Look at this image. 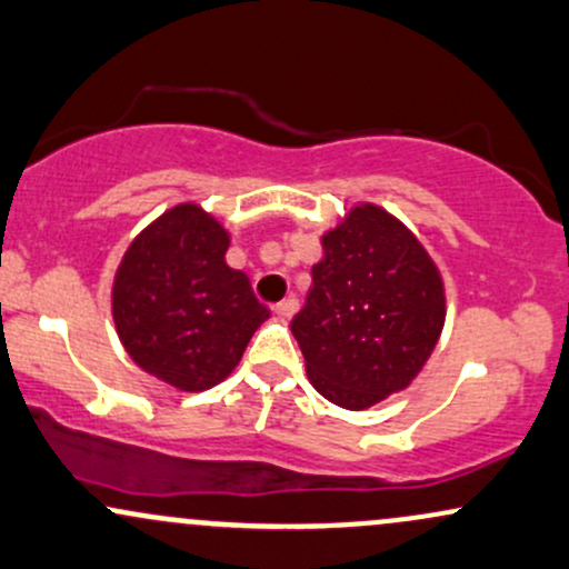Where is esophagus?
Segmentation results:
<instances>
[{
	"instance_id": "obj_1",
	"label": "esophagus",
	"mask_w": 569,
	"mask_h": 569,
	"mask_svg": "<svg viewBox=\"0 0 569 569\" xmlns=\"http://www.w3.org/2000/svg\"><path fill=\"white\" fill-rule=\"evenodd\" d=\"M297 310H299V302L293 297L283 299V302H278L276 307H272V312H276L280 321H289V318L297 316Z\"/></svg>"
}]
</instances>
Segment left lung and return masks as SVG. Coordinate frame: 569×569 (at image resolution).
Masks as SVG:
<instances>
[{"label":"left lung","mask_w":569,"mask_h":569,"mask_svg":"<svg viewBox=\"0 0 569 569\" xmlns=\"http://www.w3.org/2000/svg\"><path fill=\"white\" fill-rule=\"evenodd\" d=\"M321 248L291 335L312 388L363 411L407 390L428 363L447 321L443 278L417 234L375 202H356Z\"/></svg>","instance_id":"1"}]
</instances>
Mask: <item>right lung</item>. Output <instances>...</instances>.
Wrapping results in <instances>:
<instances>
[{
    "label": "right lung",
    "instance_id": "obj_1",
    "mask_svg": "<svg viewBox=\"0 0 569 569\" xmlns=\"http://www.w3.org/2000/svg\"><path fill=\"white\" fill-rule=\"evenodd\" d=\"M230 230L200 202L162 211L130 240L112 280V318L141 371L181 393L232 375L270 318L246 272L224 262Z\"/></svg>",
    "mask_w": 569,
    "mask_h": 569
}]
</instances>
